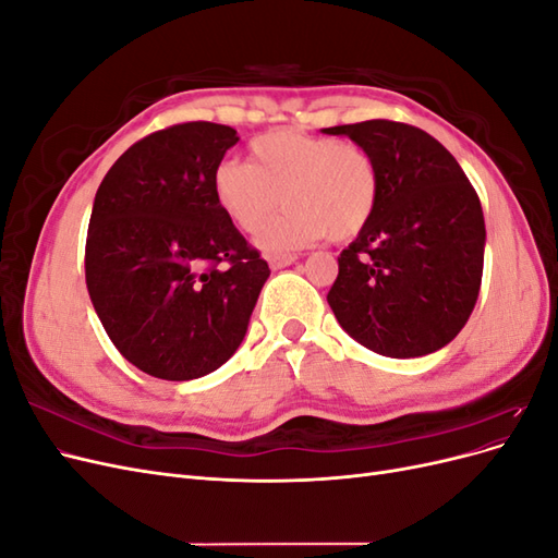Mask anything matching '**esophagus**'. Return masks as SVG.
<instances>
[{
  "label": "esophagus",
  "instance_id": "1",
  "mask_svg": "<svg viewBox=\"0 0 558 558\" xmlns=\"http://www.w3.org/2000/svg\"><path fill=\"white\" fill-rule=\"evenodd\" d=\"M295 260H298L295 253H283V256H272V258H269V267H272V269H281V267L293 265Z\"/></svg>",
  "mask_w": 558,
  "mask_h": 558
}]
</instances>
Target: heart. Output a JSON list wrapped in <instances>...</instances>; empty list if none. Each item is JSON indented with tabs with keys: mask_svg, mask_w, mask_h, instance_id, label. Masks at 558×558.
Here are the masks:
<instances>
[{
	"mask_svg": "<svg viewBox=\"0 0 558 558\" xmlns=\"http://www.w3.org/2000/svg\"><path fill=\"white\" fill-rule=\"evenodd\" d=\"M248 156L218 162L211 189L218 209L244 232H258L281 199L289 205L260 234L267 251L310 246L326 234L344 242L375 216L381 172L359 144L281 128L253 140Z\"/></svg>",
	"mask_w": 558,
	"mask_h": 558,
	"instance_id": "b5f03b06",
	"label": "heart"
}]
</instances>
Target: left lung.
I'll return each mask as SVG.
<instances>
[{"instance_id": "1", "label": "left lung", "mask_w": 558, "mask_h": 558, "mask_svg": "<svg viewBox=\"0 0 558 558\" xmlns=\"http://www.w3.org/2000/svg\"><path fill=\"white\" fill-rule=\"evenodd\" d=\"M375 156V216L340 256L328 305L340 326L388 359L449 344L475 310L484 269V214L461 165L428 132L396 121L326 128Z\"/></svg>"}]
</instances>
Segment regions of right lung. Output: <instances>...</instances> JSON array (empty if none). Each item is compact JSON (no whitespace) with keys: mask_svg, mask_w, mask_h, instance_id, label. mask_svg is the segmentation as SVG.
Instances as JSON below:
<instances>
[{"mask_svg":"<svg viewBox=\"0 0 558 558\" xmlns=\"http://www.w3.org/2000/svg\"><path fill=\"white\" fill-rule=\"evenodd\" d=\"M238 142V130L207 121L165 128L132 144L97 189L86 286L113 347L150 377L221 367L269 277L214 199V167Z\"/></svg>","mask_w":558,"mask_h":558,"instance_id":"add662e5","label":"right lung"}]
</instances>
